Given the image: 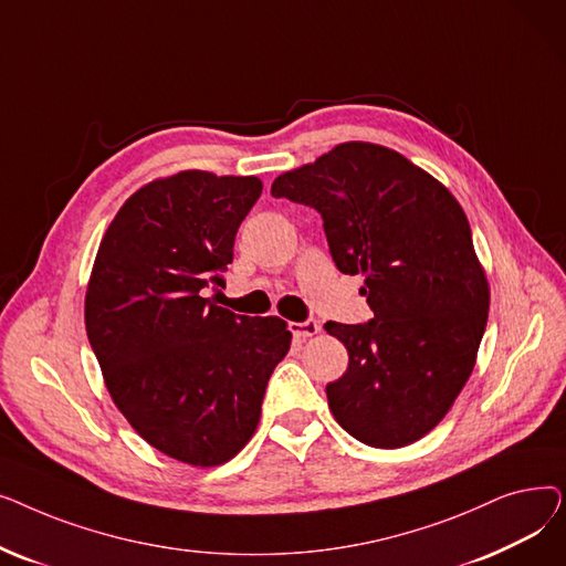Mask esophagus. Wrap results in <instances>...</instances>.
I'll return each mask as SVG.
<instances>
[{"label": "esophagus", "mask_w": 566, "mask_h": 566, "mask_svg": "<svg viewBox=\"0 0 566 566\" xmlns=\"http://www.w3.org/2000/svg\"><path fill=\"white\" fill-rule=\"evenodd\" d=\"M289 331L295 335V337H314V335H318L321 333V323L318 321H314V318H307V321H293V323H289Z\"/></svg>", "instance_id": "esophagus-1"}]
</instances>
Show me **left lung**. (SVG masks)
<instances>
[{"label":"left lung","mask_w":566,"mask_h":566,"mask_svg":"<svg viewBox=\"0 0 566 566\" xmlns=\"http://www.w3.org/2000/svg\"><path fill=\"white\" fill-rule=\"evenodd\" d=\"M273 197L316 208L333 261L365 275L374 318L328 321L348 350L325 395L353 438L395 450L429 433L472 374L489 318V282L452 192L401 154L346 142L277 176Z\"/></svg>","instance_id":"1"}]
</instances>
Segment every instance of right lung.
<instances>
[{
    "instance_id": "add662e5",
    "label": "right lung",
    "mask_w": 566,
    "mask_h": 566,
    "mask_svg": "<svg viewBox=\"0 0 566 566\" xmlns=\"http://www.w3.org/2000/svg\"><path fill=\"white\" fill-rule=\"evenodd\" d=\"M256 176L181 171L139 188L107 227L84 323L112 401L163 454L213 468L252 438L268 378L289 353L277 316L203 298L222 286Z\"/></svg>"
}]
</instances>
